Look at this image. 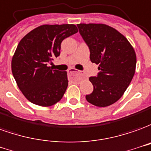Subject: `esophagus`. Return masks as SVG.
Returning a JSON list of instances; mask_svg holds the SVG:
<instances>
[{
	"label": "esophagus",
	"mask_w": 151,
	"mask_h": 151,
	"mask_svg": "<svg viewBox=\"0 0 151 151\" xmlns=\"http://www.w3.org/2000/svg\"><path fill=\"white\" fill-rule=\"evenodd\" d=\"M74 73H79V71L76 70V69H74V68H70L68 70V74H74Z\"/></svg>",
	"instance_id": "obj_1"
}]
</instances>
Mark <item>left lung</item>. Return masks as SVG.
Returning a JSON list of instances; mask_svg holds the SVG:
<instances>
[{
	"mask_svg": "<svg viewBox=\"0 0 151 151\" xmlns=\"http://www.w3.org/2000/svg\"><path fill=\"white\" fill-rule=\"evenodd\" d=\"M88 46L90 60L98 64L97 76H91L93 91L86 95L89 103L105 107L121 98L134 76L137 57L124 36L106 24H77Z\"/></svg>",
	"mask_w": 151,
	"mask_h": 151,
	"instance_id": "8db88e82",
	"label": "left lung"
}]
</instances>
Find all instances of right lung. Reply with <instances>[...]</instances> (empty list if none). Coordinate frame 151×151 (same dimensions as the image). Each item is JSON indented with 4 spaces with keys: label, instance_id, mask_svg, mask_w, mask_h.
<instances>
[{
    "label": "right lung",
    "instance_id": "right-lung-1",
    "mask_svg": "<svg viewBox=\"0 0 151 151\" xmlns=\"http://www.w3.org/2000/svg\"><path fill=\"white\" fill-rule=\"evenodd\" d=\"M76 32L74 24L42 25L20 40L11 69L18 87L33 104L50 106L63 97L68 85L67 71L53 70L50 63L60 55L62 41Z\"/></svg>",
    "mask_w": 151,
    "mask_h": 151
}]
</instances>
